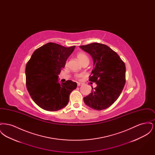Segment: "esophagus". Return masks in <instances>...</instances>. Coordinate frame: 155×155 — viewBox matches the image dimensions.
Masks as SVG:
<instances>
[{
  "label": "esophagus",
  "mask_w": 155,
  "mask_h": 155,
  "mask_svg": "<svg viewBox=\"0 0 155 155\" xmlns=\"http://www.w3.org/2000/svg\"><path fill=\"white\" fill-rule=\"evenodd\" d=\"M83 84L82 83H81V82H77V86L78 87H80V86H81Z\"/></svg>",
  "instance_id": "1"
}]
</instances>
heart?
I'll return each mask as SVG.
<instances>
[{
	"instance_id": "heart-1",
	"label": "heart",
	"mask_w": 155,
	"mask_h": 155,
	"mask_svg": "<svg viewBox=\"0 0 155 155\" xmlns=\"http://www.w3.org/2000/svg\"><path fill=\"white\" fill-rule=\"evenodd\" d=\"M77 58L78 59V60L81 62L82 64H83V63H85V62H89V59L88 56L85 53L80 52V53H78L77 54ZM67 63H68V62H67V61L66 62V63H65V66H67ZM75 77H76L77 78H81V77H82L83 76V74H75Z\"/></svg>"
}]
</instances>
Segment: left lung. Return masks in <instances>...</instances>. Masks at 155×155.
Masks as SVG:
<instances>
[{
  "mask_svg": "<svg viewBox=\"0 0 155 155\" xmlns=\"http://www.w3.org/2000/svg\"><path fill=\"white\" fill-rule=\"evenodd\" d=\"M91 55L94 63L89 81L95 82L84 97L85 104L97 110L109 107L120 95L125 83V66L118 54L106 45L92 43L80 46Z\"/></svg>",
  "mask_w": 155,
  "mask_h": 155,
  "instance_id": "1",
  "label": "left lung"
}]
</instances>
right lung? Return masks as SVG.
<instances>
[{
  "mask_svg": "<svg viewBox=\"0 0 155 155\" xmlns=\"http://www.w3.org/2000/svg\"><path fill=\"white\" fill-rule=\"evenodd\" d=\"M75 46L66 48L49 42L36 49L25 67L26 87L34 102L45 110L57 111L68 103L76 82H58V75Z\"/></svg>",
  "mask_w": 155,
  "mask_h": 155,
  "instance_id": "1",
  "label": "right lung"
}]
</instances>
